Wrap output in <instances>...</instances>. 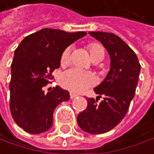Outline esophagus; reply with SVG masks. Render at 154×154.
<instances>
[{
    "mask_svg": "<svg viewBox=\"0 0 154 154\" xmlns=\"http://www.w3.org/2000/svg\"><path fill=\"white\" fill-rule=\"evenodd\" d=\"M69 97H70L71 99H73V98H75L76 97H78V95H76V94H74V93H70V94H69Z\"/></svg>",
    "mask_w": 154,
    "mask_h": 154,
    "instance_id": "esophagus-1",
    "label": "esophagus"
}]
</instances>
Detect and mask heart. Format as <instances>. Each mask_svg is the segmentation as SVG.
<instances>
[{"label":"heart","instance_id":"b5f03b06","mask_svg":"<svg viewBox=\"0 0 154 154\" xmlns=\"http://www.w3.org/2000/svg\"><path fill=\"white\" fill-rule=\"evenodd\" d=\"M88 49L89 51L90 57L93 61H100L104 57V48L103 47L97 43H89L88 45ZM71 56V48H66L61 53L59 63L60 66H65L70 62ZM97 82L96 76L94 74L87 71L80 70L79 68H71L64 72L60 78L61 86L72 92L81 93L87 90L88 88L93 87Z\"/></svg>","mask_w":154,"mask_h":154}]
</instances>
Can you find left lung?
I'll return each instance as SVG.
<instances>
[{
	"label": "left lung",
	"mask_w": 154,
	"mask_h": 154,
	"mask_svg": "<svg viewBox=\"0 0 154 154\" xmlns=\"http://www.w3.org/2000/svg\"><path fill=\"white\" fill-rule=\"evenodd\" d=\"M109 53L110 71L94 90L97 99L87 98V108L78 116L79 127L89 134H100L112 130L125 116L134 97L141 65L134 51L117 35L103 31L89 32ZM104 99L97 103L98 99Z\"/></svg>",
	"instance_id": "obj_1"
}]
</instances>
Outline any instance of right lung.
Masks as SVG:
<instances>
[{
    "mask_svg": "<svg viewBox=\"0 0 154 154\" xmlns=\"http://www.w3.org/2000/svg\"><path fill=\"white\" fill-rule=\"evenodd\" d=\"M86 34L42 29L24 38L15 49L9 85L10 109L15 123L25 132L37 134L48 131L55 108L69 100L66 90L56 87L45 93L43 88L53 80L52 72L59 67L63 50Z\"/></svg>",
    "mask_w": 154,
    "mask_h": 154,
    "instance_id": "obj_1",
    "label": "right lung"
}]
</instances>
